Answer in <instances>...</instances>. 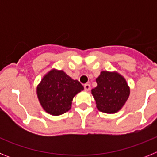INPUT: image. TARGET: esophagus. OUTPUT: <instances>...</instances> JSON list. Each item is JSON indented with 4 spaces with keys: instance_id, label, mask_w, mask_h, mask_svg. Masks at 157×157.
Returning a JSON list of instances; mask_svg holds the SVG:
<instances>
[{
    "instance_id": "esophagus-1",
    "label": "esophagus",
    "mask_w": 157,
    "mask_h": 157,
    "mask_svg": "<svg viewBox=\"0 0 157 157\" xmlns=\"http://www.w3.org/2000/svg\"><path fill=\"white\" fill-rule=\"evenodd\" d=\"M84 89H85L86 91H89L90 90V84H85L84 85Z\"/></svg>"
}]
</instances>
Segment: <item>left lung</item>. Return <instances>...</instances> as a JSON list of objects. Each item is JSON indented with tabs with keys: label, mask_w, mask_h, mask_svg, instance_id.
Segmentation results:
<instances>
[{
	"label": "left lung",
	"mask_w": 157,
	"mask_h": 157,
	"mask_svg": "<svg viewBox=\"0 0 157 157\" xmlns=\"http://www.w3.org/2000/svg\"><path fill=\"white\" fill-rule=\"evenodd\" d=\"M97 87L91 90L100 112L113 114L124 106L130 89L126 78L117 71H102L96 78Z\"/></svg>",
	"instance_id": "left-lung-1"
}]
</instances>
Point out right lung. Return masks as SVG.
<instances>
[{
    "label": "right lung",
    "mask_w": 157,
    "mask_h": 157,
    "mask_svg": "<svg viewBox=\"0 0 157 157\" xmlns=\"http://www.w3.org/2000/svg\"><path fill=\"white\" fill-rule=\"evenodd\" d=\"M83 90L78 80L63 70L52 68L37 85V96L43 110L52 116H59L70 110L74 97Z\"/></svg>",
    "instance_id": "obj_1"
}]
</instances>
